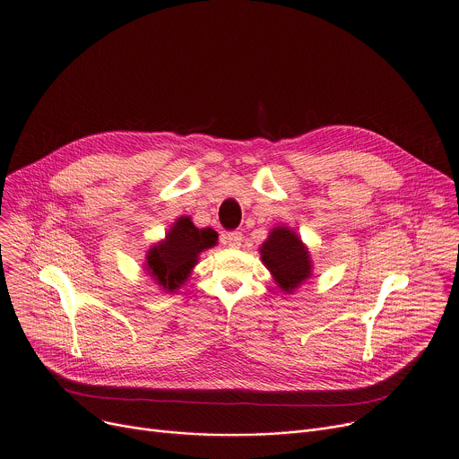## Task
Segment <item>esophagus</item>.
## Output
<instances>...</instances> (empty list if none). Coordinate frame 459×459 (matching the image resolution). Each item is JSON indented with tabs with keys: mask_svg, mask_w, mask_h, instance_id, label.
Masks as SVG:
<instances>
[{
	"mask_svg": "<svg viewBox=\"0 0 459 459\" xmlns=\"http://www.w3.org/2000/svg\"><path fill=\"white\" fill-rule=\"evenodd\" d=\"M241 239H243V234L238 232V230L225 232V234L221 236V243L227 245V247H239V245H241Z\"/></svg>",
	"mask_w": 459,
	"mask_h": 459,
	"instance_id": "obj_1",
	"label": "esophagus"
}]
</instances>
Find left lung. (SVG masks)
<instances>
[{
	"instance_id": "left-lung-1",
	"label": "left lung",
	"mask_w": 459,
	"mask_h": 459,
	"mask_svg": "<svg viewBox=\"0 0 459 459\" xmlns=\"http://www.w3.org/2000/svg\"><path fill=\"white\" fill-rule=\"evenodd\" d=\"M262 260L276 283L290 293L311 274V260L306 245L287 227L274 229L262 245Z\"/></svg>"
}]
</instances>
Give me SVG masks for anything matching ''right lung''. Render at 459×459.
<instances>
[{
  "mask_svg": "<svg viewBox=\"0 0 459 459\" xmlns=\"http://www.w3.org/2000/svg\"><path fill=\"white\" fill-rule=\"evenodd\" d=\"M216 241V230L197 229L190 218H179L166 239L150 248L146 271L164 290H176L197 264L199 253L214 247Z\"/></svg>",
  "mask_w": 459,
  "mask_h": 459,
  "instance_id": "add662e5",
  "label": "right lung"
}]
</instances>
